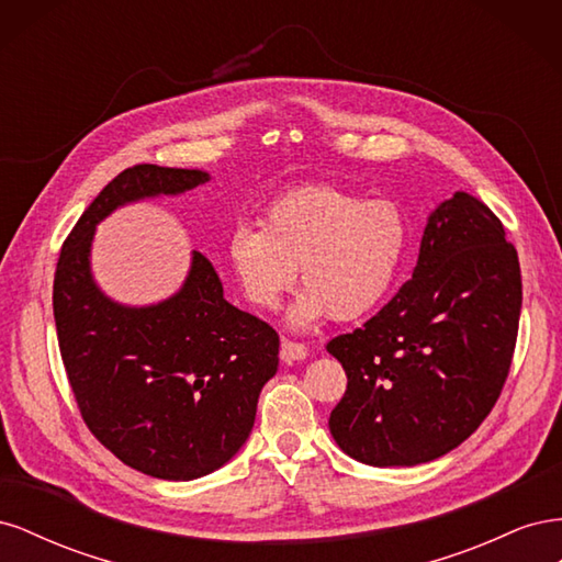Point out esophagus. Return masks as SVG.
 <instances>
[{
  "mask_svg": "<svg viewBox=\"0 0 562 562\" xmlns=\"http://www.w3.org/2000/svg\"><path fill=\"white\" fill-rule=\"evenodd\" d=\"M310 356V349L302 342H293V339H281V359L288 363L304 361Z\"/></svg>",
  "mask_w": 562,
  "mask_h": 562,
  "instance_id": "1",
  "label": "esophagus"
}]
</instances>
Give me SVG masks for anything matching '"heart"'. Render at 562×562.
Listing matches in <instances>:
<instances>
[{
  "instance_id": "heart-1",
  "label": "heart",
  "mask_w": 562,
  "mask_h": 562,
  "mask_svg": "<svg viewBox=\"0 0 562 562\" xmlns=\"http://www.w3.org/2000/svg\"><path fill=\"white\" fill-rule=\"evenodd\" d=\"M405 248L407 217L396 201L307 184L271 201L260 227L236 225L225 260L244 297L265 312L279 307L300 269L304 291L291 321L304 328L328 314L356 321L380 307Z\"/></svg>"
}]
</instances>
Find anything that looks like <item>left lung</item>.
<instances>
[{
	"label": "left lung",
	"instance_id": "left-lung-1",
	"mask_svg": "<svg viewBox=\"0 0 562 562\" xmlns=\"http://www.w3.org/2000/svg\"><path fill=\"white\" fill-rule=\"evenodd\" d=\"M520 304L499 217L454 192L429 215L413 279L326 347L347 372L328 419L335 443L370 467H415L464 443L502 394Z\"/></svg>",
	"mask_w": 562,
	"mask_h": 562
}]
</instances>
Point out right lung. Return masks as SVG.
Here are the masks:
<instances>
[{
    "mask_svg": "<svg viewBox=\"0 0 562 562\" xmlns=\"http://www.w3.org/2000/svg\"><path fill=\"white\" fill-rule=\"evenodd\" d=\"M209 180L196 168H126L77 220L54 279L60 356L83 422L124 464L164 481L201 479L241 450L260 391L277 375L279 335L225 300L196 250L176 295L119 304L93 281L91 244L119 206Z\"/></svg>",
    "mask_w": 562,
    "mask_h": 562,
    "instance_id": "1",
    "label": "right lung"
}]
</instances>
